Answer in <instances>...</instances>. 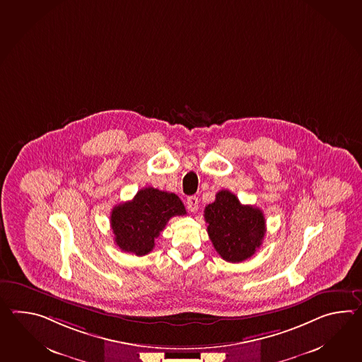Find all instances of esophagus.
Here are the masks:
<instances>
[{
    "label": "esophagus",
    "instance_id": "esophagus-1",
    "mask_svg": "<svg viewBox=\"0 0 362 362\" xmlns=\"http://www.w3.org/2000/svg\"><path fill=\"white\" fill-rule=\"evenodd\" d=\"M199 197H196V196H189L188 199H187V209L189 210L191 213H194V211H197L199 209Z\"/></svg>",
    "mask_w": 362,
    "mask_h": 362
}]
</instances>
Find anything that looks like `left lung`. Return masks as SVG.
<instances>
[{
    "label": "left lung",
    "mask_w": 362,
    "mask_h": 362,
    "mask_svg": "<svg viewBox=\"0 0 362 362\" xmlns=\"http://www.w3.org/2000/svg\"><path fill=\"white\" fill-rule=\"evenodd\" d=\"M208 235L218 255L238 264L252 257L261 247L266 233L264 213L252 205H243L233 193L222 189L216 201L205 206Z\"/></svg>",
    "instance_id": "8db88e82"
}]
</instances>
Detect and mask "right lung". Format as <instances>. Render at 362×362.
I'll return each instance as SVG.
<instances>
[{
	"label": "right lung",
	"instance_id": "obj_1",
	"mask_svg": "<svg viewBox=\"0 0 362 362\" xmlns=\"http://www.w3.org/2000/svg\"><path fill=\"white\" fill-rule=\"evenodd\" d=\"M185 214V205L175 193L146 187L132 200L114 206L110 225L115 243L123 252L145 256L170 218Z\"/></svg>",
	"mask_w": 362,
	"mask_h": 362
}]
</instances>
